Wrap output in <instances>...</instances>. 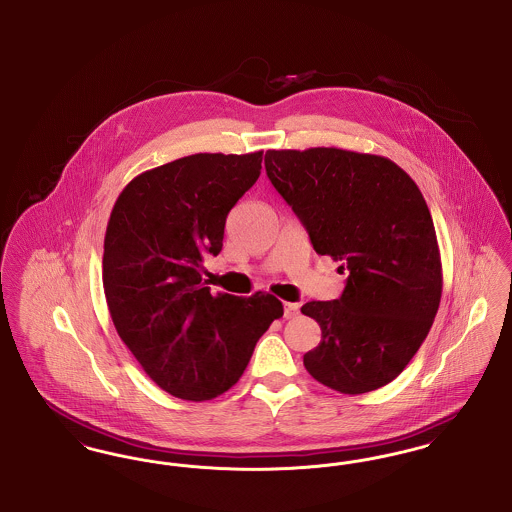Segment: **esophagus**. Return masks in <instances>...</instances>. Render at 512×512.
<instances>
[{
  "label": "esophagus",
  "mask_w": 512,
  "mask_h": 512,
  "mask_svg": "<svg viewBox=\"0 0 512 512\" xmlns=\"http://www.w3.org/2000/svg\"><path fill=\"white\" fill-rule=\"evenodd\" d=\"M299 313V305L297 303H284V317L293 318Z\"/></svg>",
  "instance_id": "1"
}]
</instances>
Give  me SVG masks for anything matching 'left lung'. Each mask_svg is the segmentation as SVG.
Masks as SVG:
<instances>
[{
	"label": "left lung",
	"instance_id": "obj_1",
	"mask_svg": "<svg viewBox=\"0 0 512 512\" xmlns=\"http://www.w3.org/2000/svg\"><path fill=\"white\" fill-rule=\"evenodd\" d=\"M265 169L318 255L347 270L340 299L301 307L322 330L303 355L307 372L349 395L390 384L426 340L441 299L436 228L418 186L386 157L338 147L268 149Z\"/></svg>",
	"mask_w": 512,
	"mask_h": 512
}]
</instances>
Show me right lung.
<instances>
[{"label": "right lung", "instance_id": "obj_1", "mask_svg": "<svg viewBox=\"0 0 512 512\" xmlns=\"http://www.w3.org/2000/svg\"><path fill=\"white\" fill-rule=\"evenodd\" d=\"M263 151L195 153L142 172L111 211L103 290L113 324L147 376L178 399L207 401L244 374L284 315L270 293L211 295L203 257L219 255L230 209L257 182Z\"/></svg>", "mask_w": 512, "mask_h": 512}]
</instances>
